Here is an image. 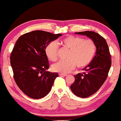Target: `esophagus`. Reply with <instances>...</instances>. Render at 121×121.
Masks as SVG:
<instances>
[{
	"instance_id": "1",
	"label": "esophagus",
	"mask_w": 121,
	"mask_h": 121,
	"mask_svg": "<svg viewBox=\"0 0 121 121\" xmlns=\"http://www.w3.org/2000/svg\"><path fill=\"white\" fill-rule=\"evenodd\" d=\"M59 76H68V74H62V73H59Z\"/></svg>"
}]
</instances>
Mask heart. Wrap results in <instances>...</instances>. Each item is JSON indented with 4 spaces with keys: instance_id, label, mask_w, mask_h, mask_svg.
<instances>
[{
    "instance_id": "heart-1",
    "label": "heart",
    "mask_w": 121,
    "mask_h": 121,
    "mask_svg": "<svg viewBox=\"0 0 121 121\" xmlns=\"http://www.w3.org/2000/svg\"><path fill=\"white\" fill-rule=\"evenodd\" d=\"M58 43L63 49L68 51L66 60L60 61L52 66V70L60 73H67L76 66L83 69L89 65L94 59L97 51L93 41L85 39L77 36L69 35L61 39ZM48 59L55 62L58 58V46L55 42H51L45 48Z\"/></svg>"
}]
</instances>
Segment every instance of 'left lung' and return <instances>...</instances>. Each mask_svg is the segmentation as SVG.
Segmentation results:
<instances>
[{"label": "left lung", "mask_w": 121, "mask_h": 121, "mask_svg": "<svg viewBox=\"0 0 121 121\" xmlns=\"http://www.w3.org/2000/svg\"><path fill=\"white\" fill-rule=\"evenodd\" d=\"M75 33L90 38L97 48L93 60L83 69L82 73L74 75L75 80L70 86L74 95L86 98L96 93L106 80L111 66V55L105 38L99 34L89 31Z\"/></svg>", "instance_id": "obj_1"}]
</instances>
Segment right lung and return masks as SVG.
<instances>
[{"instance_id":"1","label":"right lung","mask_w":121,"mask_h":121,"mask_svg":"<svg viewBox=\"0 0 121 121\" xmlns=\"http://www.w3.org/2000/svg\"><path fill=\"white\" fill-rule=\"evenodd\" d=\"M62 35L36 30L20 36L10 58L13 78L17 86L29 97H44L52 88L57 73L47 72L49 64L45 48L50 42Z\"/></svg>"}]
</instances>
